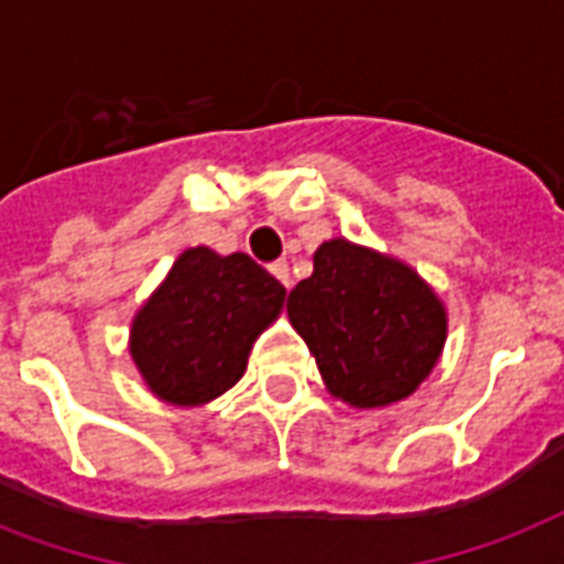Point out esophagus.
Returning a JSON list of instances; mask_svg holds the SVG:
<instances>
[{
	"instance_id": "esophagus-1",
	"label": "esophagus",
	"mask_w": 564,
	"mask_h": 564,
	"mask_svg": "<svg viewBox=\"0 0 564 564\" xmlns=\"http://www.w3.org/2000/svg\"><path fill=\"white\" fill-rule=\"evenodd\" d=\"M269 272H272L274 278H278V281H281L283 286H286V290H290L292 274H290V263H286V260H274V263L269 265Z\"/></svg>"
}]
</instances>
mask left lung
<instances>
[{
    "instance_id": "left-lung-1",
    "label": "left lung",
    "mask_w": 564,
    "mask_h": 564,
    "mask_svg": "<svg viewBox=\"0 0 564 564\" xmlns=\"http://www.w3.org/2000/svg\"><path fill=\"white\" fill-rule=\"evenodd\" d=\"M286 313L327 389L351 406H386L415 392L447 334L442 301L410 265L348 239L318 246Z\"/></svg>"
}]
</instances>
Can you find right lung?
<instances>
[{
  "label": "right lung",
  "mask_w": 564,
  "mask_h": 564,
  "mask_svg": "<svg viewBox=\"0 0 564 564\" xmlns=\"http://www.w3.org/2000/svg\"><path fill=\"white\" fill-rule=\"evenodd\" d=\"M286 290L248 254L189 248L131 327V357L158 398L181 406L228 392Z\"/></svg>",
  "instance_id": "add662e5"
}]
</instances>
